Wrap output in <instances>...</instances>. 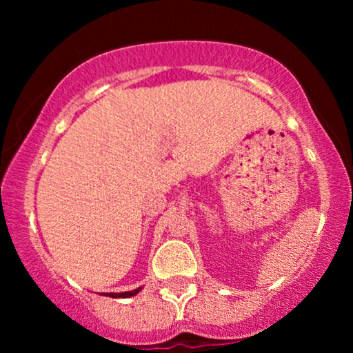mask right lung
I'll return each mask as SVG.
<instances>
[{
    "instance_id": "right-lung-1",
    "label": "right lung",
    "mask_w": 353,
    "mask_h": 353,
    "mask_svg": "<svg viewBox=\"0 0 353 353\" xmlns=\"http://www.w3.org/2000/svg\"><path fill=\"white\" fill-rule=\"evenodd\" d=\"M141 291V288L138 289H133V291H128V292H101L103 296H108V297H114V299H127V297H132V296H137V294Z\"/></svg>"
}]
</instances>
